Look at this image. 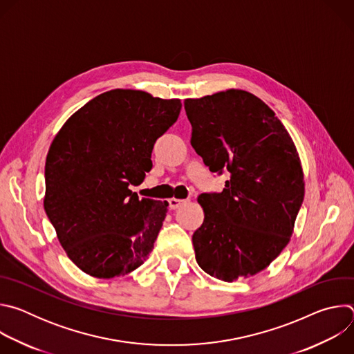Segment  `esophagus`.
Listing matches in <instances>:
<instances>
[{
    "label": "esophagus",
    "instance_id": "1",
    "mask_svg": "<svg viewBox=\"0 0 354 354\" xmlns=\"http://www.w3.org/2000/svg\"><path fill=\"white\" fill-rule=\"evenodd\" d=\"M168 203H169V209L171 210H176V209H179L183 203H185V200H179V198H169L168 200Z\"/></svg>",
    "mask_w": 354,
    "mask_h": 354
}]
</instances>
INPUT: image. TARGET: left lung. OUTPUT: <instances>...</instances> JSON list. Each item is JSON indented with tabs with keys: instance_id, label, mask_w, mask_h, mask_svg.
I'll use <instances>...</instances> for the list:
<instances>
[{
	"instance_id": "8db88e82",
	"label": "left lung",
	"mask_w": 354,
	"mask_h": 354,
	"mask_svg": "<svg viewBox=\"0 0 354 354\" xmlns=\"http://www.w3.org/2000/svg\"><path fill=\"white\" fill-rule=\"evenodd\" d=\"M190 144L212 172L230 179L201 193L205 221L192 236L196 261L234 281L266 269L288 243L304 200L297 149L274 112L246 91L186 99Z\"/></svg>"
}]
</instances>
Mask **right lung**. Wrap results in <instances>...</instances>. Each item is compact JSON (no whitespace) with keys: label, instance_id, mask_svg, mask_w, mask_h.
Returning <instances> with one entry per match:
<instances>
[{"label":"right lung","instance_id":"right-lung-1","mask_svg":"<svg viewBox=\"0 0 354 354\" xmlns=\"http://www.w3.org/2000/svg\"><path fill=\"white\" fill-rule=\"evenodd\" d=\"M179 99L112 89L62 127L44 167V212L68 258L85 273L112 279L141 266L168 203L138 198L156 141L178 120Z\"/></svg>","mask_w":354,"mask_h":354}]
</instances>
